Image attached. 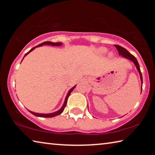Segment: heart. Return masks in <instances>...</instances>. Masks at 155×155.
Listing matches in <instances>:
<instances>
[{
    "label": "heart",
    "mask_w": 155,
    "mask_h": 155,
    "mask_svg": "<svg viewBox=\"0 0 155 155\" xmlns=\"http://www.w3.org/2000/svg\"><path fill=\"white\" fill-rule=\"evenodd\" d=\"M98 53L101 54H104V53H105V52H107V48H104V47H101V48H98ZM112 55H113V54L111 53H111L109 54V56L110 57H111Z\"/></svg>",
    "instance_id": "heart-1"
}]
</instances>
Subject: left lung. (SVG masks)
Instances as JSON below:
<instances>
[{
  "instance_id": "left-lung-1",
  "label": "left lung",
  "mask_w": 155,
  "mask_h": 155,
  "mask_svg": "<svg viewBox=\"0 0 155 155\" xmlns=\"http://www.w3.org/2000/svg\"><path fill=\"white\" fill-rule=\"evenodd\" d=\"M114 46H115V48H117L120 55H121L122 57H124V58H126V59H127L128 60H130V61H132L133 64H135V65L136 66V68H137V70H138L139 74H140V79H141V90H142V83H143L142 74H141L140 68V65H139V64H138V61H137V59H136L135 57L133 55V54H131L130 52L127 51V49L123 48V47L120 46L119 45H114Z\"/></svg>"
}]
</instances>
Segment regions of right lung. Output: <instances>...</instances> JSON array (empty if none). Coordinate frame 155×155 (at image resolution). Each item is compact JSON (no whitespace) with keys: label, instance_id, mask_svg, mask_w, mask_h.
Masks as SVG:
<instances>
[{"label":"right lung","instance_id":"right-lung-1","mask_svg":"<svg viewBox=\"0 0 155 155\" xmlns=\"http://www.w3.org/2000/svg\"><path fill=\"white\" fill-rule=\"evenodd\" d=\"M43 45H51V46H60L62 45V43L61 42H56V43H54V42H52V41H44V42L41 43L40 44H39V45L33 47V48H31L29 51H28V52H27V53L25 54V57L27 56V54L29 53L30 52L33 51L34 49H35V48H37V47H40V46H43ZM25 57H23V59L25 58ZM23 59H22V60H23ZM76 86H77V85H76L75 86H74V87H72L69 91H68V92L67 94V96H66V97H65V101H64V104H63V106L61 107V108L59 110H58V111H57L54 112V113H51V114H38V113H35V112H33V111H29V112L31 113V114H32L33 115H35V116H37V117H52L57 116V115H60L63 111H64L65 107V106H66L67 101H68V97H69L70 93H71L72 91H73V90H74V89L75 88Z\"/></svg>","mask_w":155,"mask_h":155}]
</instances>
